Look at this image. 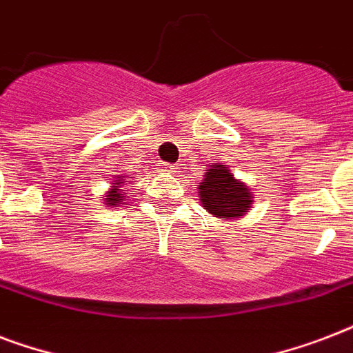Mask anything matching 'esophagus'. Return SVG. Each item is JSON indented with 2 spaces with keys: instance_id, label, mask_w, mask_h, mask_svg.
I'll return each mask as SVG.
<instances>
[{
  "instance_id": "1",
  "label": "esophagus",
  "mask_w": 353,
  "mask_h": 353,
  "mask_svg": "<svg viewBox=\"0 0 353 353\" xmlns=\"http://www.w3.org/2000/svg\"><path fill=\"white\" fill-rule=\"evenodd\" d=\"M157 170H159L161 174H174L176 168L172 165H168V163H159V165H157Z\"/></svg>"
}]
</instances>
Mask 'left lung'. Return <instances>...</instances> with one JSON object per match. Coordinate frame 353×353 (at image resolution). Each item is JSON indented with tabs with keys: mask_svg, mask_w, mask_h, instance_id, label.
<instances>
[{
	"mask_svg": "<svg viewBox=\"0 0 353 353\" xmlns=\"http://www.w3.org/2000/svg\"><path fill=\"white\" fill-rule=\"evenodd\" d=\"M198 188L201 207L214 218L236 220L252 209L251 188L236 179L225 163H210Z\"/></svg>",
	"mask_w": 353,
	"mask_h": 353,
	"instance_id": "8db88e82",
	"label": "left lung"
}]
</instances>
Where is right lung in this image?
I'll list each match as a JSON object with an SVG mask.
<instances>
[{"label": "right lung", "mask_w": 353, "mask_h": 353, "mask_svg": "<svg viewBox=\"0 0 353 353\" xmlns=\"http://www.w3.org/2000/svg\"><path fill=\"white\" fill-rule=\"evenodd\" d=\"M126 179H128L126 174L115 176V179L112 181V188L104 194V199H102L108 207H117V205H121L122 201L128 198L126 194H124V190H122V187L128 183Z\"/></svg>", "instance_id": "1"}]
</instances>
